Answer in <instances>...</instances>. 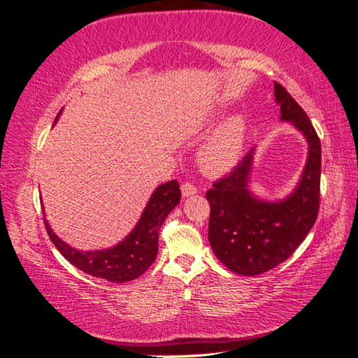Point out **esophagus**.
<instances>
[{"instance_id": "1", "label": "esophagus", "mask_w": 358, "mask_h": 358, "mask_svg": "<svg viewBox=\"0 0 358 358\" xmlns=\"http://www.w3.org/2000/svg\"><path fill=\"white\" fill-rule=\"evenodd\" d=\"M180 191H182V197L183 199H188L191 196H194V194L197 192V188L192 185V183H183V185L180 187Z\"/></svg>"}]
</instances>
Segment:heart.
<instances>
[{
  "instance_id": "b5f03b06",
  "label": "heart",
  "mask_w": 358,
  "mask_h": 358,
  "mask_svg": "<svg viewBox=\"0 0 358 358\" xmlns=\"http://www.w3.org/2000/svg\"><path fill=\"white\" fill-rule=\"evenodd\" d=\"M248 131L246 117L241 113L231 115L215 128L199 150L201 167L209 173H225L239 162Z\"/></svg>"
}]
</instances>
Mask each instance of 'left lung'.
<instances>
[{"label": "left lung", "mask_w": 358, "mask_h": 358, "mask_svg": "<svg viewBox=\"0 0 358 358\" xmlns=\"http://www.w3.org/2000/svg\"><path fill=\"white\" fill-rule=\"evenodd\" d=\"M279 121L289 122L308 143L299 182L288 196L262 199L251 188L255 146L229 176L206 192L210 204L209 242L231 272L257 276L276 267L296 251L315 224L320 208L321 143L305 110L275 82Z\"/></svg>", "instance_id": "left-lung-1"}]
</instances>
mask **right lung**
Wrapping results in <instances>:
<instances>
[{
  "label": "right lung",
  "instance_id": "1",
  "mask_svg": "<svg viewBox=\"0 0 358 358\" xmlns=\"http://www.w3.org/2000/svg\"><path fill=\"white\" fill-rule=\"evenodd\" d=\"M59 115L61 112L58 113L55 122L58 121ZM179 201L180 189L178 180L161 183L150 194L134 229L121 242L107 249H96V251H82V249H76L64 242L50 229L45 208L41 209L50 241L67 262L91 276L122 284L142 276L150 264L155 262L158 254L159 229L162 222L166 221L167 215L176 208Z\"/></svg>",
  "mask_w": 358,
  "mask_h": 358
}]
</instances>
